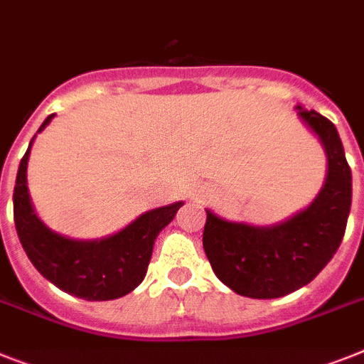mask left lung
<instances>
[{"instance_id":"8db88e82","label":"left lung","mask_w":364,"mask_h":364,"mask_svg":"<svg viewBox=\"0 0 364 364\" xmlns=\"http://www.w3.org/2000/svg\"><path fill=\"white\" fill-rule=\"evenodd\" d=\"M296 109L328 155V177L316 200L272 228L225 222L210 210L203 228V250L216 277L257 300L291 294L318 276L343 242L352 205V170L337 127L316 111Z\"/></svg>"}]
</instances>
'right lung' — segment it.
<instances>
[{"instance_id": "obj_1", "label": "right lung", "mask_w": 364, "mask_h": 364, "mask_svg": "<svg viewBox=\"0 0 364 364\" xmlns=\"http://www.w3.org/2000/svg\"><path fill=\"white\" fill-rule=\"evenodd\" d=\"M55 114L41 125V133ZM33 144V140H31ZM31 144L21 157L14 185V224L33 267L60 291L88 301L116 300L142 283L159 231L172 222L181 201L148 210L102 240H72L53 233L33 210L27 191V161Z\"/></svg>"}]
</instances>
